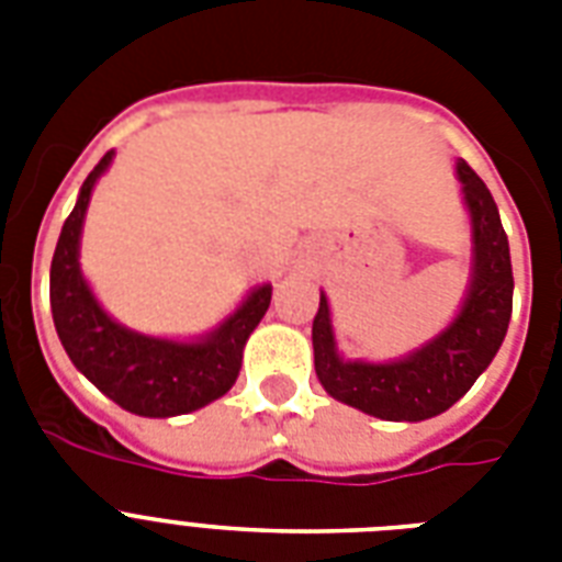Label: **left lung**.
I'll list each match as a JSON object with an SVG mask.
<instances>
[{"mask_svg": "<svg viewBox=\"0 0 562 562\" xmlns=\"http://www.w3.org/2000/svg\"><path fill=\"white\" fill-rule=\"evenodd\" d=\"M463 203L472 227V268L461 312L408 356L393 361L344 359L333 333L329 300L321 291V308L312 324L315 373L333 400L391 423H419L437 417L470 391L496 359L514 312V268L505 227L484 180L458 160Z\"/></svg>", "mask_w": 562, "mask_h": 562, "instance_id": "1", "label": "left lung"}]
</instances>
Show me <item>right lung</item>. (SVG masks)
Returning <instances> with one entry per match:
<instances>
[{"instance_id":"1","label":"right lung","mask_w":562,"mask_h":562,"mask_svg":"<svg viewBox=\"0 0 562 562\" xmlns=\"http://www.w3.org/2000/svg\"><path fill=\"white\" fill-rule=\"evenodd\" d=\"M113 154L87 175L75 210L64 221L52 256L48 297L66 356L104 396L139 417H180L210 405L236 384L241 352L271 306V285H256L215 329L192 341H171L127 329L101 308L81 273V229L90 194Z\"/></svg>"}]
</instances>
